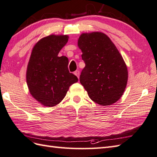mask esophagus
I'll return each instance as SVG.
<instances>
[{"mask_svg": "<svg viewBox=\"0 0 157 157\" xmlns=\"http://www.w3.org/2000/svg\"><path fill=\"white\" fill-rule=\"evenodd\" d=\"M74 74L79 78V70H76V71L74 72Z\"/></svg>", "mask_w": 157, "mask_h": 157, "instance_id": "obj_1", "label": "esophagus"}]
</instances>
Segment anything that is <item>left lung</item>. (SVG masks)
<instances>
[{
    "instance_id": "1",
    "label": "left lung",
    "mask_w": 157,
    "mask_h": 157,
    "mask_svg": "<svg viewBox=\"0 0 157 157\" xmlns=\"http://www.w3.org/2000/svg\"><path fill=\"white\" fill-rule=\"evenodd\" d=\"M85 67L79 81L94 102L111 105L121 97L128 82L125 63L117 48L101 32L83 34L78 40Z\"/></svg>"
}]
</instances>
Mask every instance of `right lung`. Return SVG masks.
I'll return each instance as SVG.
<instances>
[{"label": "right lung", "instance_id": "right-lung-1", "mask_svg": "<svg viewBox=\"0 0 157 157\" xmlns=\"http://www.w3.org/2000/svg\"><path fill=\"white\" fill-rule=\"evenodd\" d=\"M67 41V36L51 35L41 39L33 48L26 74L27 84L33 97L44 106L59 104L69 86L78 81L69 71L67 57L58 56Z\"/></svg>", "mask_w": 157, "mask_h": 157}]
</instances>
